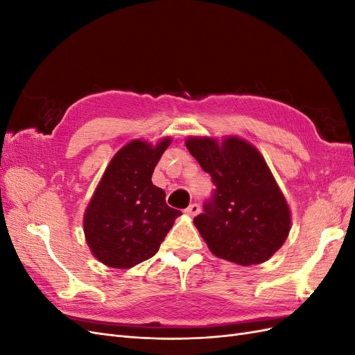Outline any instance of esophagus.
Listing matches in <instances>:
<instances>
[{
	"instance_id": "1",
	"label": "esophagus",
	"mask_w": 355,
	"mask_h": 355,
	"mask_svg": "<svg viewBox=\"0 0 355 355\" xmlns=\"http://www.w3.org/2000/svg\"><path fill=\"white\" fill-rule=\"evenodd\" d=\"M185 213L188 214V216H197V214L200 213V206L198 204H189L188 209H185Z\"/></svg>"
}]
</instances>
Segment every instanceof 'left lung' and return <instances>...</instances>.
<instances>
[{
	"label": "left lung",
	"instance_id": "8db88e82",
	"mask_svg": "<svg viewBox=\"0 0 355 355\" xmlns=\"http://www.w3.org/2000/svg\"><path fill=\"white\" fill-rule=\"evenodd\" d=\"M188 151L216 189L194 219L210 252L249 266L262 263L286 241L290 209L265 158L237 136L188 137Z\"/></svg>",
	"mask_w": 355,
	"mask_h": 355
}]
</instances>
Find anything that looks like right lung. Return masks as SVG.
<instances>
[{
  "label": "right lung",
  "mask_w": 355,
  "mask_h": 355,
  "mask_svg": "<svg viewBox=\"0 0 355 355\" xmlns=\"http://www.w3.org/2000/svg\"><path fill=\"white\" fill-rule=\"evenodd\" d=\"M170 142L164 137L153 146L136 139L106 167L84 213L85 241L99 262L127 270L149 259L182 214L151 180Z\"/></svg>",
  "instance_id": "right-lung-1"
}]
</instances>
